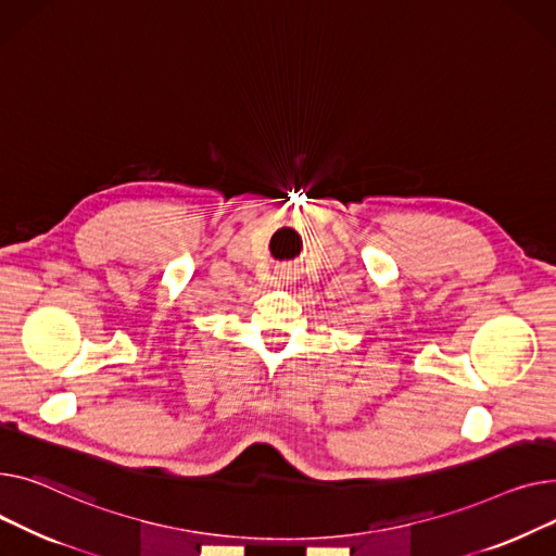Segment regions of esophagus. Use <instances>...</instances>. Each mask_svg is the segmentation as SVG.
<instances>
[{
	"instance_id": "34e87169",
	"label": "esophagus",
	"mask_w": 556,
	"mask_h": 556,
	"mask_svg": "<svg viewBox=\"0 0 556 556\" xmlns=\"http://www.w3.org/2000/svg\"><path fill=\"white\" fill-rule=\"evenodd\" d=\"M280 278L287 280V282H291V280H293V271H291V269H282V271H280Z\"/></svg>"
}]
</instances>
